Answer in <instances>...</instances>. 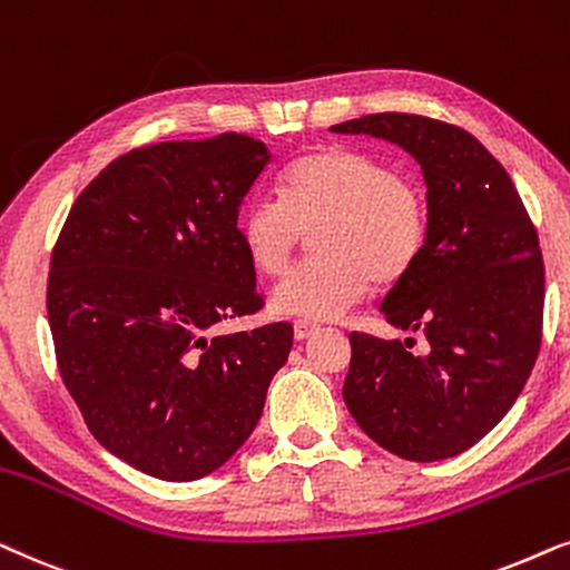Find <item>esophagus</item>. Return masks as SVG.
<instances>
[{"instance_id":"1","label":"esophagus","mask_w":570,"mask_h":570,"mask_svg":"<svg viewBox=\"0 0 570 570\" xmlns=\"http://www.w3.org/2000/svg\"><path fill=\"white\" fill-rule=\"evenodd\" d=\"M317 331H321V328H317V325L309 323V321H297V323H294V338H297V341H305L309 336H315Z\"/></svg>"}]
</instances>
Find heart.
Returning a JSON list of instances; mask_svg holds the SVG:
<instances>
[{"label":"heart","mask_w":570,"mask_h":570,"mask_svg":"<svg viewBox=\"0 0 570 570\" xmlns=\"http://www.w3.org/2000/svg\"><path fill=\"white\" fill-rule=\"evenodd\" d=\"M278 200H249L237 234L257 273L284 276L302 232L313 237V263L273 292L281 315L331 321L360 302L370 286L396 284L420 261L428 242V197L381 158L346 146H321L281 171Z\"/></svg>","instance_id":"obj_1"}]
</instances>
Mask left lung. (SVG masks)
Returning a JSON list of instances; mask_svg holds the SVG:
<instances>
[{
    "instance_id": "left-lung-1",
    "label": "left lung",
    "mask_w": 570,
    "mask_h": 570,
    "mask_svg": "<svg viewBox=\"0 0 570 570\" xmlns=\"http://www.w3.org/2000/svg\"><path fill=\"white\" fill-rule=\"evenodd\" d=\"M396 142L428 187V242L385 294L399 331L352 333L344 401L356 424L406 461L472 449L508 414L542 344L544 265L537 229L498 158L474 135L416 114H370L331 127Z\"/></svg>"
}]
</instances>
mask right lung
<instances>
[{
	"label": "right lung",
	"mask_w": 570,
	"mask_h": 570,
	"mask_svg": "<svg viewBox=\"0 0 570 570\" xmlns=\"http://www.w3.org/2000/svg\"><path fill=\"white\" fill-rule=\"evenodd\" d=\"M271 154L249 135L135 148L82 189L51 253L59 375L94 438L166 482L253 435L292 323L216 336L263 307L237 218Z\"/></svg>",
	"instance_id": "obj_1"
}]
</instances>
